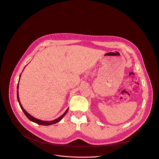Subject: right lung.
<instances>
[{
  "label": "right lung",
  "instance_id": "right-lung-1",
  "mask_svg": "<svg viewBox=\"0 0 159 159\" xmlns=\"http://www.w3.org/2000/svg\"><path fill=\"white\" fill-rule=\"evenodd\" d=\"M20 76H21V74L20 75ZM19 80H20V78H19ZM18 85H17V99H18V102H19L20 107L21 109L22 110V111H24V114L25 115V116H26L28 119H29L30 120L33 121V122H34V123H37L38 125H44V126H48V125H53V124H55V123H58L59 121L61 120V119L65 116V114H66L67 113L69 108L67 109L66 111H65V113H64L62 116H61L60 117L57 118V119H54V120H51V121H44V120H42L38 119H36V118L33 117V116H31L30 114H28V113L27 112V111L24 109V108L22 107V105L20 104V100H19V98H18Z\"/></svg>",
  "mask_w": 159,
  "mask_h": 159
}]
</instances>
